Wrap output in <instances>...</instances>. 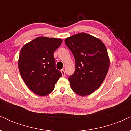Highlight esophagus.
<instances>
[{"mask_svg":"<svg viewBox=\"0 0 131 131\" xmlns=\"http://www.w3.org/2000/svg\"><path fill=\"white\" fill-rule=\"evenodd\" d=\"M61 73H62L63 76H65V71H64V69H62V70H61Z\"/></svg>","mask_w":131,"mask_h":131,"instance_id":"esophagus-1","label":"esophagus"}]
</instances>
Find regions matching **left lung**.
<instances>
[{"label": "left lung", "mask_w": 131, "mask_h": 131, "mask_svg": "<svg viewBox=\"0 0 131 131\" xmlns=\"http://www.w3.org/2000/svg\"><path fill=\"white\" fill-rule=\"evenodd\" d=\"M74 55L76 70L68 77L71 88L81 96L91 94L104 81L110 60L105 44L87 33H79L64 40Z\"/></svg>", "instance_id": "obj_1"}]
</instances>
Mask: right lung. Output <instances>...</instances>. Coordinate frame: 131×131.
<instances>
[{
  "label": "right lung",
  "instance_id": "1",
  "mask_svg": "<svg viewBox=\"0 0 131 131\" xmlns=\"http://www.w3.org/2000/svg\"><path fill=\"white\" fill-rule=\"evenodd\" d=\"M61 39L38 37L26 43L20 51L18 68L27 86L36 94L45 96L52 92L62 76L55 68L54 52Z\"/></svg>",
  "mask_w": 131,
  "mask_h": 131
}]
</instances>
